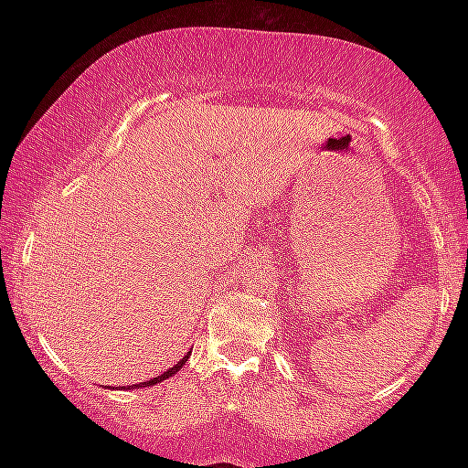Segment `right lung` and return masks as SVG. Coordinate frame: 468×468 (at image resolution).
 I'll return each mask as SVG.
<instances>
[{
  "instance_id": "add662e5",
  "label": "right lung",
  "mask_w": 468,
  "mask_h": 468,
  "mask_svg": "<svg viewBox=\"0 0 468 468\" xmlns=\"http://www.w3.org/2000/svg\"><path fill=\"white\" fill-rule=\"evenodd\" d=\"M189 359V353L186 355V357L184 359H181L179 363H177V366H173L171 369H167V371H165V374H161V376H156V378H153V379H146V382H142V384H138V386H132V388H146V386H154V384H158V382H163V379H167V378H171L173 374H176V371H179L181 367H184L186 366V361Z\"/></svg>"
}]
</instances>
